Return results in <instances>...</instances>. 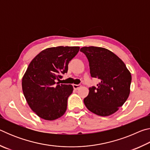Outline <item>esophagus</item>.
<instances>
[{
	"instance_id": "esophagus-1",
	"label": "esophagus",
	"mask_w": 150,
	"mask_h": 150,
	"mask_svg": "<svg viewBox=\"0 0 150 150\" xmlns=\"http://www.w3.org/2000/svg\"><path fill=\"white\" fill-rule=\"evenodd\" d=\"M73 88H74L75 90H77V89H79V88L81 87V85H75V84H73Z\"/></svg>"
}]
</instances>
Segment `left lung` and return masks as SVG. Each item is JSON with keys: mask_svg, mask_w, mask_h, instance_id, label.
Masks as SVG:
<instances>
[{"mask_svg": "<svg viewBox=\"0 0 150 150\" xmlns=\"http://www.w3.org/2000/svg\"><path fill=\"white\" fill-rule=\"evenodd\" d=\"M89 62L92 77L97 78V87L89 88L84 103L96 115L108 116L118 110L128 99L130 92L131 73L122 60L106 48L83 47Z\"/></svg>", "mask_w": 150, "mask_h": 150, "instance_id": "obj_1", "label": "left lung"}]
</instances>
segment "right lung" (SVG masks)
<instances>
[{"label":"right lung","instance_id":"obj_1","mask_svg":"<svg viewBox=\"0 0 150 150\" xmlns=\"http://www.w3.org/2000/svg\"><path fill=\"white\" fill-rule=\"evenodd\" d=\"M79 48H47L30 63L22 77V91L30 108L41 118L54 120L65 114L73 86L59 85L55 81L62 77L61 75L67 72L68 64Z\"/></svg>","mask_w":150,"mask_h":150}]
</instances>
